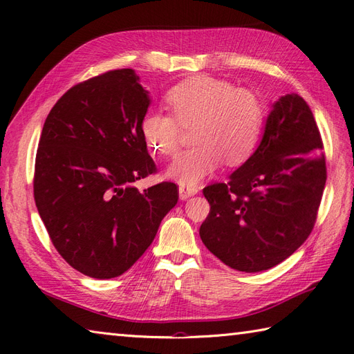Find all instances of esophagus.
<instances>
[{"label":"esophagus","mask_w":354,"mask_h":354,"mask_svg":"<svg viewBox=\"0 0 354 354\" xmlns=\"http://www.w3.org/2000/svg\"><path fill=\"white\" fill-rule=\"evenodd\" d=\"M196 194H198V187L196 186H180L178 187L180 199H187V198L194 196Z\"/></svg>","instance_id":"esophagus-1"}]
</instances>
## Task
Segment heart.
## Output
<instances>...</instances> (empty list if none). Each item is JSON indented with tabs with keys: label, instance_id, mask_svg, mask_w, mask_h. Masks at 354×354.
Returning a JSON list of instances; mask_svg holds the SVG:
<instances>
[{
	"label": "heart",
	"instance_id": "obj_1",
	"mask_svg": "<svg viewBox=\"0 0 354 354\" xmlns=\"http://www.w3.org/2000/svg\"><path fill=\"white\" fill-rule=\"evenodd\" d=\"M171 113L149 111L140 122L147 146L159 155L173 156L181 142V125L196 124L195 147L181 153L168 168V176L183 185H196L211 176L224 159L238 165L259 145L264 127V108L257 95L245 88L195 75L176 84L165 94Z\"/></svg>",
	"mask_w": 354,
	"mask_h": 354
}]
</instances>
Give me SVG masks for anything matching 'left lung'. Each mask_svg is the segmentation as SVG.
I'll return each instance as SVG.
<instances>
[{
  "label": "left lung",
  "mask_w": 354,
  "mask_h": 354,
  "mask_svg": "<svg viewBox=\"0 0 354 354\" xmlns=\"http://www.w3.org/2000/svg\"><path fill=\"white\" fill-rule=\"evenodd\" d=\"M326 183L315 116L295 93L272 104L263 138L227 183L203 189V245L234 270L255 273L286 260L312 233Z\"/></svg>",
  "instance_id": "8db88e82"
}]
</instances>
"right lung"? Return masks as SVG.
I'll return each mask as SVG.
<instances>
[{
	"mask_svg": "<svg viewBox=\"0 0 354 354\" xmlns=\"http://www.w3.org/2000/svg\"><path fill=\"white\" fill-rule=\"evenodd\" d=\"M133 69L73 85L42 127L34 176L39 217L57 252L95 279L127 272L178 201L171 181L138 190L153 174L140 122L151 97Z\"/></svg>",
	"mask_w": 354,
	"mask_h": 354,
	"instance_id": "1",
	"label": "right lung"
}]
</instances>
